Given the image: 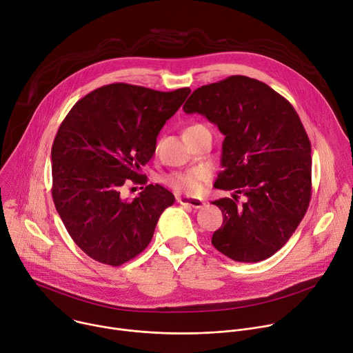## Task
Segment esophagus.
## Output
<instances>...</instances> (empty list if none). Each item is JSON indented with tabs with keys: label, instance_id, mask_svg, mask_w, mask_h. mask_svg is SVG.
Segmentation results:
<instances>
[{
	"label": "esophagus",
	"instance_id": "1",
	"mask_svg": "<svg viewBox=\"0 0 353 353\" xmlns=\"http://www.w3.org/2000/svg\"><path fill=\"white\" fill-rule=\"evenodd\" d=\"M177 201H179L181 205H187V207H191V208H201V207L204 205V201H203V200L193 199V197H185V196L177 197Z\"/></svg>",
	"mask_w": 353,
	"mask_h": 353
}]
</instances>
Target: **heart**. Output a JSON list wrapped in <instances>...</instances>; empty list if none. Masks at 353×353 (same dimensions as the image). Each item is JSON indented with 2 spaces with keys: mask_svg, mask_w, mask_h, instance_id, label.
Masks as SVG:
<instances>
[{
  "mask_svg": "<svg viewBox=\"0 0 353 353\" xmlns=\"http://www.w3.org/2000/svg\"><path fill=\"white\" fill-rule=\"evenodd\" d=\"M204 126L201 123H193L185 128V131L197 130V128ZM210 179V174L205 169H194L188 172H173L169 174H165L162 177V183L174 190L176 193L183 194H194L201 188V183L207 181Z\"/></svg>",
  "mask_w": 353,
  "mask_h": 353,
  "instance_id": "b5f03b06",
  "label": "heart"
}]
</instances>
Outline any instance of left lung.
<instances>
[{
	"instance_id": "1",
	"label": "left lung",
	"mask_w": 353,
	"mask_h": 353,
	"mask_svg": "<svg viewBox=\"0 0 353 353\" xmlns=\"http://www.w3.org/2000/svg\"><path fill=\"white\" fill-rule=\"evenodd\" d=\"M183 110L204 115L225 135L214 187L234 194L212 201L223 221L211 243L236 262L270 258L294 234L311 200V143L299 114L268 84L246 76L201 85Z\"/></svg>"
}]
</instances>
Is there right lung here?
Instances as JSON below:
<instances>
[{
	"mask_svg": "<svg viewBox=\"0 0 353 353\" xmlns=\"http://www.w3.org/2000/svg\"><path fill=\"white\" fill-rule=\"evenodd\" d=\"M190 91L114 83L79 100L60 123L52 146V197L69 235L91 259L110 266L134 259L174 203L159 184H147L132 202L120 199V188L128 181L148 183L141 168Z\"/></svg>",
	"mask_w": 353,
	"mask_h": 353,
	"instance_id": "obj_1",
	"label": "right lung"
}]
</instances>
